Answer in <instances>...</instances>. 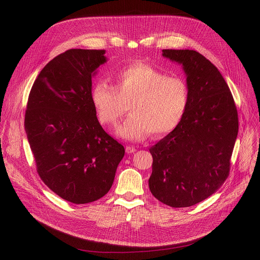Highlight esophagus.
Masks as SVG:
<instances>
[{"mask_svg": "<svg viewBox=\"0 0 260 260\" xmlns=\"http://www.w3.org/2000/svg\"><path fill=\"white\" fill-rule=\"evenodd\" d=\"M125 151H126L127 154H133V153L136 152V147H135V146H132V145H127V146L125 147Z\"/></svg>", "mask_w": 260, "mask_h": 260, "instance_id": "34e87169", "label": "esophagus"}]
</instances>
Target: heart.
<instances>
[{"mask_svg":"<svg viewBox=\"0 0 260 260\" xmlns=\"http://www.w3.org/2000/svg\"><path fill=\"white\" fill-rule=\"evenodd\" d=\"M189 89L182 78L168 76L158 68L135 63L116 76L115 86L100 81L91 90V102L100 123L114 126L128 104L129 116L118 127L120 137L140 141L153 134L173 132L188 104Z\"/></svg>","mask_w":260,"mask_h":260,"instance_id":"b5f03b06","label":"heart"}]
</instances>
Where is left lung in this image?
<instances>
[{"label":"left lung","mask_w":260,"mask_h":260,"mask_svg":"<svg viewBox=\"0 0 260 260\" xmlns=\"http://www.w3.org/2000/svg\"><path fill=\"white\" fill-rule=\"evenodd\" d=\"M162 52L183 65L189 97L179 124L149 148L148 186L167 206L187 208L213 195L229 177L238 114L226 82L206 57L189 49Z\"/></svg>","instance_id":"8db88e82"}]
</instances>
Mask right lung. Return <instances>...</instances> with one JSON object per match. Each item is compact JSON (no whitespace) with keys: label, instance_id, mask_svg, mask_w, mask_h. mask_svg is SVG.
<instances>
[{"label":"right lung","instance_id":"1","mask_svg":"<svg viewBox=\"0 0 260 260\" xmlns=\"http://www.w3.org/2000/svg\"><path fill=\"white\" fill-rule=\"evenodd\" d=\"M104 49H68L37 77L25 112V132L37 172L53 193L84 204L111 189L124 147L100 125L91 77Z\"/></svg>","mask_w":260,"mask_h":260}]
</instances>
